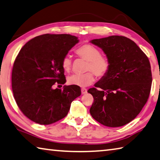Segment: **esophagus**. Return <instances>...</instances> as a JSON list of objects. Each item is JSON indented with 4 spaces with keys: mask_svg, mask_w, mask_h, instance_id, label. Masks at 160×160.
Here are the masks:
<instances>
[{
    "mask_svg": "<svg viewBox=\"0 0 160 160\" xmlns=\"http://www.w3.org/2000/svg\"><path fill=\"white\" fill-rule=\"evenodd\" d=\"M86 93H87V89L86 88H82V94H86Z\"/></svg>",
    "mask_w": 160,
    "mask_h": 160,
    "instance_id": "1",
    "label": "esophagus"
}]
</instances>
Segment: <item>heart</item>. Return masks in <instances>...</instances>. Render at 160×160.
<instances>
[{"label": "heart", "instance_id": "b5f03b06", "mask_svg": "<svg viewBox=\"0 0 160 160\" xmlns=\"http://www.w3.org/2000/svg\"><path fill=\"white\" fill-rule=\"evenodd\" d=\"M78 57L87 60L86 70L83 74H74L68 78L70 85L85 87L90 85L94 81V74L98 77L102 78L108 74L110 69V61L107 56L101 55V51L93 45L84 43L76 50ZM72 61L69 55L62 58L61 65L64 71L68 72L72 68ZM90 70V71L88 70Z\"/></svg>", "mask_w": 160, "mask_h": 160}]
</instances>
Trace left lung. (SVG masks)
Wrapping results in <instances>:
<instances>
[{"label":"left lung","instance_id":"left-lung-1","mask_svg":"<svg viewBox=\"0 0 160 160\" xmlns=\"http://www.w3.org/2000/svg\"><path fill=\"white\" fill-rule=\"evenodd\" d=\"M110 61L105 77L88 92L93 97L92 117L109 127L128 124L141 112L150 96L152 72L148 58L135 42L122 36L93 39Z\"/></svg>","mask_w":160,"mask_h":160}]
</instances>
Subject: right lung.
Masks as SVG:
<instances>
[{
  "mask_svg": "<svg viewBox=\"0 0 160 160\" xmlns=\"http://www.w3.org/2000/svg\"><path fill=\"white\" fill-rule=\"evenodd\" d=\"M78 42L69 34L41 35L28 41L14 62L12 89L17 105L27 118L42 125L51 124L67 116L81 88L52 86L66 82L62 60Z\"/></svg>",
  "mask_w": 160,
  "mask_h": 160,
  "instance_id": "obj_1",
  "label": "right lung"
}]
</instances>
